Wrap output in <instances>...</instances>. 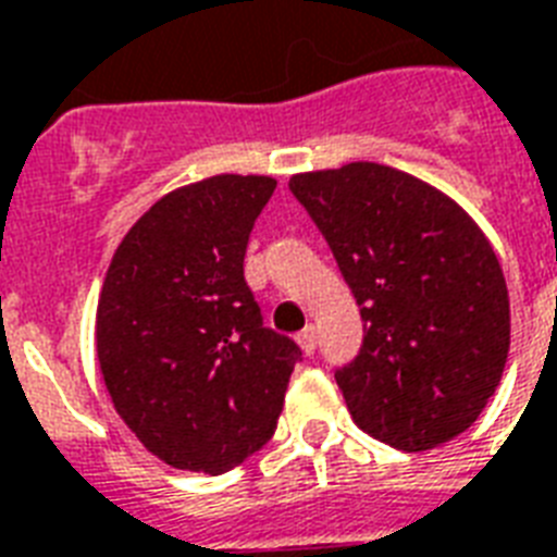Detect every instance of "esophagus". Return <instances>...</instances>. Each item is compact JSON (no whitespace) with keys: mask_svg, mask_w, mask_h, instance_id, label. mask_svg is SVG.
I'll list each match as a JSON object with an SVG mask.
<instances>
[{"mask_svg":"<svg viewBox=\"0 0 557 557\" xmlns=\"http://www.w3.org/2000/svg\"><path fill=\"white\" fill-rule=\"evenodd\" d=\"M297 345H300V350H304V354H307V356L315 354V347H318L315 326L309 324L307 330H300V333H297Z\"/></svg>","mask_w":557,"mask_h":557,"instance_id":"obj_1","label":"esophagus"}]
</instances>
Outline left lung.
Returning a JSON list of instances; mask_svg holds the SVG:
<instances>
[{
  "label": "left lung",
  "instance_id": "obj_1",
  "mask_svg": "<svg viewBox=\"0 0 557 557\" xmlns=\"http://www.w3.org/2000/svg\"><path fill=\"white\" fill-rule=\"evenodd\" d=\"M364 321L335 371L356 426L406 453L447 444L503 380L508 286L479 224L449 195L382 163L292 175Z\"/></svg>",
  "mask_w": 557,
  "mask_h": 557
}]
</instances>
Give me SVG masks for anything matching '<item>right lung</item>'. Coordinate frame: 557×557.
<instances>
[{"mask_svg": "<svg viewBox=\"0 0 557 557\" xmlns=\"http://www.w3.org/2000/svg\"><path fill=\"white\" fill-rule=\"evenodd\" d=\"M277 181L212 175L151 203L96 309L113 409L165 465L227 473L269 444L300 347L262 326L245 248Z\"/></svg>", "mask_w": 557, "mask_h": 557, "instance_id": "1", "label": "right lung"}]
</instances>
